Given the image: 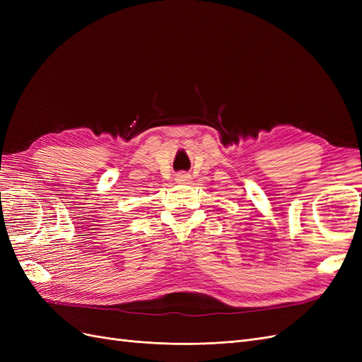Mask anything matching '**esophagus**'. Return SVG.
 Instances as JSON below:
<instances>
[{
	"instance_id": "esophagus-1",
	"label": "esophagus",
	"mask_w": 362,
	"mask_h": 362,
	"mask_svg": "<svg viewBox=\"0 0 362 362\" xmlns=\"http://www.w3.org/2000/svg\"><path fill=\"white\" fill-rule=\"evenodd\" d=\"M190 180V175L185 173V172H180L175 175V181L177 182H187Z\"/></svg>"
}]
</instances>
